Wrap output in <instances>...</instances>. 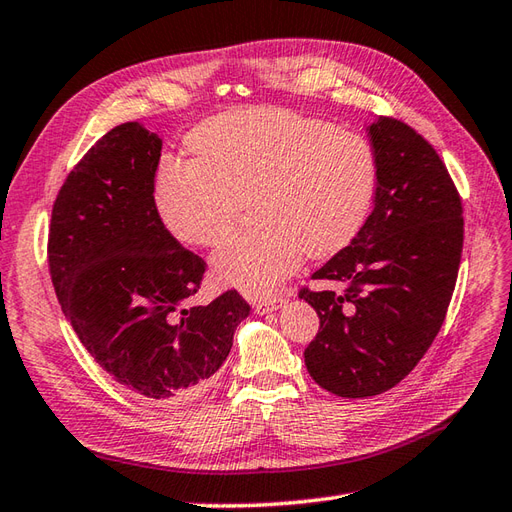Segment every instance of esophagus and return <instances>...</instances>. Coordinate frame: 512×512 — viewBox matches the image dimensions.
<instances>
[{
    "label": "esophagus",
    "instance_id": "esophagus-1",
    "mask_svg": "<svg viewBox=\"0 0 512 512\" xmlns=\"http://www.w3.org/2000/svg\"><path fill=\"white\" fill-rule=\"evenodd\" d=\"M283 303H285V301L281 299V296H270V299L255 301V303H253V307H255V312H257V314H272V312L281 310Z\"/></svg>",
    "mask_w": 512,
    "mask_h": 512
}]
</instances>
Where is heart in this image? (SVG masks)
<instances>
[{
    "mask_svg": "<svg viewBox=\"0 0 512 512\" xmlns=\"http://www.w3.org/2000/svg\"><path fill=\"white\" fill-rule=\"evenodd\" d=\"M192 159L165 157L152 176V205L174 240L222 244L244 200L259 227L213 255V277L266 296L299 268L360 233L377 192L373 146L351 130L281 106L220 113L189 135Z\"/></svg>",
    "mask_w": 512,
    "mask_h": 512,
    "instance_id": "obj_1",
    "label": "heart"
}]
</instances>
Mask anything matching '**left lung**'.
Wrapping results in <instances>:
<instances>
[{
	"label": "left lung",
	"mask_w": 512,
	"mask_h": 512,
	"mask_svg": "<svg viewBox=\"0 0 512 512\" xmlns=\"http://www.w3.org/2000/svg\"><path fill=\"white\" fill-rule=\"evenodd\" d=\"M368 135L377 157L373 213L312 275L342 290L299 292L320 318L305 349L307 371L347 399L397 386L430 349L454 294L465 235L458 189L417 130L379 117Z\"/></svg>",
	"instance_id": "obj_1"
}]
</instances>
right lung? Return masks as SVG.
<instances>
[{
    "label": "right lung",
    "instance_id": "obj_1",
    "mask_svg": "<svg viewBox=\"0 0 512 512\" xmlns=\"http://www.w3.org/2000/svg\"><path fill=\"white\" fill-rule=\"evenodd\" d=\"M161 146L139 122L95 141L54 200L47 261L63 314L117 384L152 401H192L227 360L251 305L237 290L189 305L205 261L154 211Z\"/></svg>",
    "mask_w": 512,
    "mask_h": 512
}]
</instances>
